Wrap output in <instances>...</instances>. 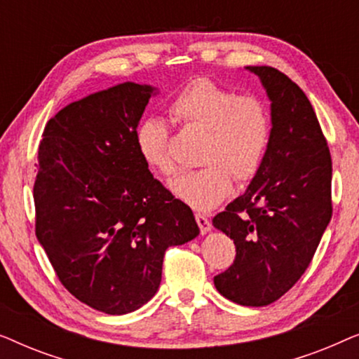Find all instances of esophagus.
I'll list each match as a JSON object with an SVG mask.
<instances>
[{"label": "esophagus", "mask_w": 359, "mask_h": 359, "mask_svg": "<svg viewBox=\"0 0 359 359\" xmlns=\"http://www.w3.org/2000/svg\"><path fill=\"white\" fill-rule=\"evenodd\" d=\"M196 222H198L199 229H201V233H203V235L209 233L210 229H212V225H210V220L203 214H196Z\"/></svg>", "instance_id": "esophagus-1"}]
</instances>
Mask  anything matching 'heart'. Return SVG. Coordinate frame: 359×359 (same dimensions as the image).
<instances>
[{"label":"heart","instance_id":"obj_1","mask_svg":"<svg viewBox=\"0 0 359 359\" xmlns=\"http://www.w3.org/2000/svg\"><path fill=\"white\" fill-rule=\"evenodd\" d=\"M170 114L186 129L204 132L199 156L204 166L170 184L171 193L189 208L208 212L227 198L233 178L248 183L258 175L271 142V116L262 100L238 96L209 78H196L173 97ZM135 147L150 170L163 176L176 173L163 119H142Z\"/></svg>","mask_w":359,"mask_h":359}]
</instances>
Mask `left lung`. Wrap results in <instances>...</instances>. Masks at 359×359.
<instances>
[{
    "label": "left lung",
    "mask_w": 359,
    "mask_h": 359,
    "mask_svg": "<svg viewBox=\"0 0 359 359\" xmlns=\"http://www.w3.org/2000/svg\"><path fill=\"white\" fill-rule=\"evenodd\" d=\"M271 101V142L258 175L212 225L233 240V264L215 289L263 307L299 281L332 219V156L304 91L273 67H245Z\"/></svg>",
    "instance_id": "obj_1"
}]
</instances>
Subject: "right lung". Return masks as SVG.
<instances>
[{
  "mask_svg": "<svg viewBox=\"0 0 359 359\" xmlns=\"http://www.w3.org/2000/svg\"><path fill=\"white\" fill-rule=\"evenodd\" d=\"M154 95L132 81L88 95L47 122L39 145V243L67 291L109 316L149 302L166 248L199 235L189 205L137 151L135 129Z\"/></svg>",
  "mask_w": 359,
  "mask_h": 359,
  "instance_id": "right-lung-1",
  "label": "right lung"
}]
</instances>
